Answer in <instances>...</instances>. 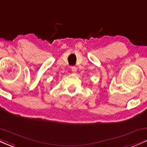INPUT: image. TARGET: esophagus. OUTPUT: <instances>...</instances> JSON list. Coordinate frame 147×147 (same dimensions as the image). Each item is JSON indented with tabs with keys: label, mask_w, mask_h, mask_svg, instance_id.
<instances>
[{
	"label": "esophagus",
	"mask_w": 147,
	"mask_h": 147,
	"mask_svg": "<svg viewBox=\"0 0 147 147\" xmlns=\"http://www.w3.org/2000/svg\"><path fill=\"white\" fill-rule=\"evenodd\" d=\"M71 70H72V72H77V67H75V66H72V67H71Z\"/></svg>",
	"instance_id": "obj_1"
}]
</instances>
